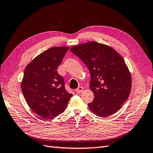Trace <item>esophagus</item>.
<instances>
[{
	"mask_svg": "<svg viewBox=\"0 0 153 153\" xmlns=\"http://www.w3.org/2000/svg\"><path fill=\"white\" fill-rule=\"evenodd\" d=\"M83 91V88L82 86H79L78 88L76 90V91L77 93H81L82 91Z\"/></svg>",
	"mask_w": 153,
	"mask_h": 153,
	"instance_id": "esophagus-1",
	"label": "esophagus"
}]
</instances>
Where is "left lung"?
Listing matches in <instances>:
<instances>
[{"label":"left lung","mask_w":153,"mask_h":153,"mask_svg":"<svg viewBox=\"0 0 153 153\" xmlns=\"http://www.w3.org/2000/svg\"><path fill=\"white\" fill-rule=\"evenodd\" d=\"M71 51L88 67L90 88L94 94L91 111L106 117L114 114L128 99L131 77L123 57L111 47L90 42L72 47Z\"/></svg>","instance_id":"obj_1"}]
</instances>
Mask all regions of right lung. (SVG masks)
Listing matches in <instances>:
<instances>
[{
  "label": "right lung",
  "instance_id": "right-lung-1",
  "mask_svg": "<svg viewBox=\"0 0 153 153\" xmlns=\"http://www.w3.org/2000/svg\"><path fill=\"white\" fill-rule=\"evenodd\" d=\"M66 47H52L43 52L26 67L21 88L33 111L44 119L62 113L72 94L65 89V81L57 72Z\"/></svg>",
  "mask_w": 153,
  "mask_h": 153
}]
</instances>
